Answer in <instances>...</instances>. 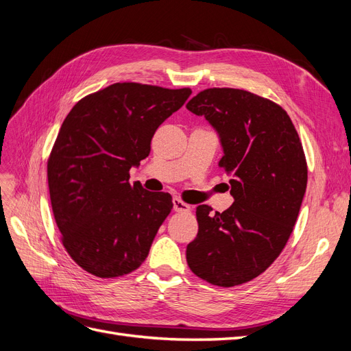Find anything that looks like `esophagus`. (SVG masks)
<instances>
[{"mask_svg": "<svg viewBox=\"0 0 351 351\" xmlns=\"http://www.w3.org/2000/svg\"><path fill=\"white\" fill-rule=\"evenodd\" d=\"M173 209L176 212H180V213H186V212H190L191 206L187 203H184L183 200H180L178 197H174L173 199Z\"/></svg>", "mask_w": 351, "mask_h": 351, "instance_id": "34e87169", "label": "esophagus"}]
</instances>
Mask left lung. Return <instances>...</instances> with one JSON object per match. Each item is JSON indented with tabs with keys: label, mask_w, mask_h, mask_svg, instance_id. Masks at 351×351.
<instances>
[{
	"label": "left lung",
	"mask_w": 351,
	"mask_h": 351,
	"mask_svg": "<svg viewBox=\"0 0 351 351\" xmlns=\"http://www.w3.org/2000/svg\"><path fill=\"white\" fill-rule=\"evenodd\" d=\"M186 107L219 136V165L235 200L215 215L197 206L187 264L212 285H243L270 267L293 231L308 181L304 148L283 108L250 91L209 88Z\"/></svg>",
	"instance_id": "obj_1"
}]
</instances>
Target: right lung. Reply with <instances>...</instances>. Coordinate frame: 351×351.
Returning <instances> with one entry per match:
<instances>
[{
  "instance_id": "right-lung-1",
  "label": "right lung",
  "mask_w": 351,
  "mask_h": 351,
  "mask_svg": "<svg viewBox=\"0 0 351 351\" xmlns=\"http://www.w3.org/2000/svg\"><path fill=\"white\" fill-rule=\"evenodd\" d=\"M190 88L116 82L80 100L47 161L56 225L71 258L112 279L136 270L173 209L168 193L129 183L155 130L186 103Z\"/></svg>"
}]
</instances>
